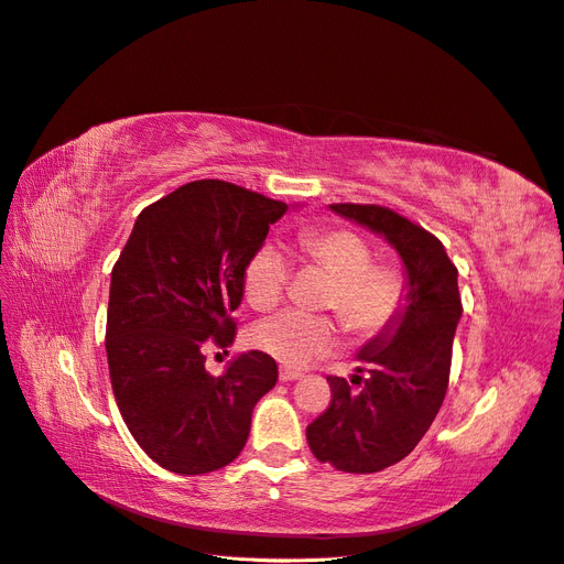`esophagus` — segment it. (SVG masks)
<instances>
[{
    "label": "esophagus",
    "mask_w": 564,
    "mask_h": 564,
    "mask_svg": "<svg viewBox=\"0 0 564 564\" xmlns=\"http://www.w3.org/2000/svg\"><path fill=\"white\" fill-rule=\"evenodd\" d=\"M300 377H302V372L293 370V368H281V372H279L281 381H293V379H300Z\"/></svg>",
    "instance_id": "1"
}]
</instances>
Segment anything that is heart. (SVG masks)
<instances>
[{
  "label": "heart",
  "mask_w": 564,
  "mask_h": 564,
  "mask_svg": "<svg viewBox=\"0 0 564 564\" xmlns=\"http://www.w3.org/2000/svg\"><path fill=\"white\" fill-rule=\"evenodd\" d=\"M297 248L308 267L333 279L323 306L337 314L351 337L375 339L393 328L405 306V279L395 267L377 264L372 246L360 234L341 227L304 229ZM288 281V258L274 243H262L243 267L246 300L260 312L283 300ZM250 339L283 366L300 368L335 347L337 325L328 316L281 312L260 321Z\"/></svg>",
  "instance_id": "1"
}]
</instances>
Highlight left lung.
<instances>
[{
	"label": "left lung",
	"instance_id": "1",
	"mask_svg": "<svg viewBox=\"0 0 564 564\" xmlns=\"http://www.w3.org/2000/svg\"><path fill=\"white\" fill-rule=\"evenodd\" d=\"M335 213L387 236L408 269V306L360 351L366 377H328L330 405L306 426L314 457L347 474H377L416 447L438 414L462 316L457 267L431 231L377 204H333Z\"/></svg>",
	"mask_w": 564,
	"mask_h": 564
}]
</instances>
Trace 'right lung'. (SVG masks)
<instances>
[{"mask_svg":"<svg viewBox=\"0 0 564 564\" xmlns=\"http://www.w3.org/2000/svg\"><path fill=\"white\" fill-rule=\"evenodd\" d=\"M288 210L225 180H194L144 208L112 269L105 347L126 426L159 466L202 476L239 457L252 408L274 389L276 360L248 351L225 375L243 267Z\"/></svg>","mask_w":564,"mask_h":564,"instance_id":"right-lung-1","label":"right lung"}]
</instances>
